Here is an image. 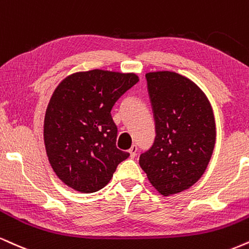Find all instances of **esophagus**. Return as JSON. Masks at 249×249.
<instances>
[{"instance_id": "1", "label": "esophagus", "mask_w": 249, "mask_h": 249, "mask_svg": "<svg viewBox=\"0 0 249 249\" xmlns=\"http://www.w3.org/2000/svg\"><path fill=\"white\" fill-rule=\"evenodd\" d=\"M137 151H138L137 145H132V146H131V148L128 149V153H130V157H131V158L136 157V155H137Z\"/></svg>"}]
</instances>
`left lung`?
Instances as JSON below:
<instances>
[{
	"label": "left lung",
	"instance_id": "left-lung-1",
	"mask_svg": "<svg viewBox=\"0 0 249 249\" xmlns=\"http://www.w3.org/2000/svg\"><path fill=\"white\" fill-rule=\"evenodd\" d=\"M155 139L139 158L152 185L163 196L181 193L205 172L215 142L208 98L193 81L174 71L146 74Z\"/></svg>",
	"mask_w": 249,
	"mask_h": 249
}]
</instances>
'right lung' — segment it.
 <instances>
[{
  "label": "right lung",
  "instance_id": "add662e5",
  "mask_svg": "<svg viewBox=\"0 0 249 249\" xmlns=\"http://www.w3.org/2000/svg\"><path fill=\"white\" fill-rule=\"evenodd\" d=\"M139 81L133 73L94 70L71 74L53 92L44 122V142L56 176L80 193L109 183L130 153L117 148L111 110Z\"/></svg>",
  "mask_w": 249,
  "mask_h": 249
}]
</instances>
